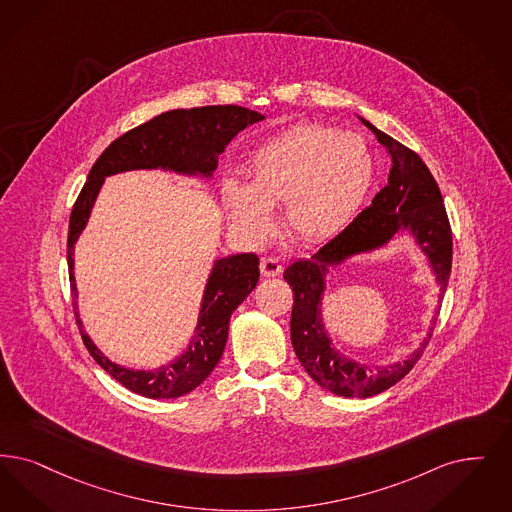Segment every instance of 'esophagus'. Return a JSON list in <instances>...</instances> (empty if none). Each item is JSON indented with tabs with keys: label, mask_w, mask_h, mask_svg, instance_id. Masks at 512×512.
Masks as SVG:
<instances>
[{
	"label": "esophagus",
	"mask_w": 512,
	"mask_h": 512,
	"mask_svg": "<svg viewBox=\"0 0 512 512\" xmlns=\"http://www.w3.org/2000/svg\"><path fill=\"white\" fill-rule=\"evenodd\" d=\"M282 272V265L278 259H272V257H266L261 261V274L266 278H272V276H278Z\"/></svg>",
	"instance_id": "esophagus-1"
}]
</instances>
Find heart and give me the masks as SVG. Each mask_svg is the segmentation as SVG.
<instances>
[{"label": "heart", "mask_w": 512, "mask_h": 512, "mask_svg": "<svg viewBox=\"0 0 512 512\" xmlns=\"http://www.w3.org/2000/svg\"><path fill=\"white\" fill-rule=\"evenodd\" d=\"M375 175L369 144L354 133L305 123L259 146L247 158V179L223 183L234 230L263 242L274 228L272 205L284 204L289 236L303 246L335 238L364 204Z\"/></svg>", "instance_id": "heart-1"}]
</instances>
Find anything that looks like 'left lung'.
<instances>
[{"label": "left lung", "instance_id": "8db88e82", "mask_svg": "<svg viewBox=\"0 0 512 512\" xmlns=\"http://www.w3.org/2000/svg\"><path fill=\"white\" fill-rule=\"evenodd\" d=\"M389 152V184L375 194L350 225L320 247L310 259L287 266L284 280L293 289L291 345L308 375L322 387L345 398H369L404 379L427 348L438 307L423 343L400 362L366 366L339 352L322 318L329 268L354 255L389 246L396 236L409 234L427 257L438 284V303L450 282L451 228L440 188L429 167L408 146L394 141L373 123L360 118Z\"/></svg>", "mask_w": 512, "mask_h": 512}]
</instances>
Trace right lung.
<instances>
[{"instance_id": "obj_1", "label": "right lung", "mask_w": 512, "mask_h": 512, "mask_svg": "<svg viewBox=\"0 0 512 512\" xmlns=\"http://www.w3.org/2000/svg\"><path fill=\"white\" fill-rule=\"evenodd\" d=\"M261 120H265L263 114L234 104L164 112L150 122L123 133L104 150L91 167L87 183L83 184L82 192L72 207L66 259L83 345L106 373L122 383L125 389L144 398H179L204 383L205 377L223 356L232 312L244 303L259 282V257L255 253H238L217 259L205 284L198 324L183 354L160 368L133 369L108 360L83 329L78 314L74 246L87 226L106 177L137 169H162L209 181L226 144L242 129Z\"/></svg>"}]
</instances>
